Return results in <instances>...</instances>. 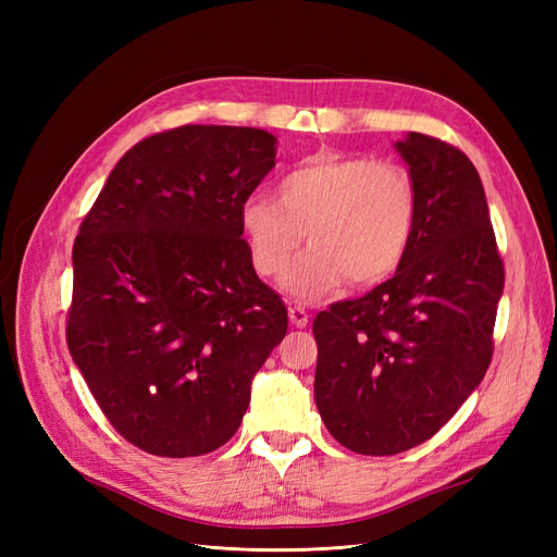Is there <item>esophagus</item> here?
Segmentation results:
<instances>
[{
  "label": "esophagus",
  "mask_w": 557,
  "mask_h": 557,
  "mask_svg": "<svg viewBox=\"0 0 557 557\" xmlns=\"http://www.w3.org/2000/svg\"><path fill=\"white\" fill-rule=\"evenodd\" d=\"M288 315H290V323H293L295 327H307V323H309V313H307V309H301V307H290V309H288Z\"/></svg>",
  "instance_id": "esophagus-1"
}]
</instances>
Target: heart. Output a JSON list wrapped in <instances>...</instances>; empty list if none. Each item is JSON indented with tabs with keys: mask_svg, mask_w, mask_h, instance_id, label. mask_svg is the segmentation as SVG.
<instances>
[{
	"mask_svg": "<svg viewBox=\"0 0 557 557\" xmlns=\"http://www.w3.org/2000/svg\"><path fill=\"white\" fill-rule=\"evenodd\" d=\"M276 193L278 199L250 195L242 227L262 276L283 274L307 232L311 246L283 278L295 299H323L346 278L374 285L407 258L418 223L407 166L320 150L283 174Z\"/></svg>",
	"mask_w": 557,
	"mask_h": 557,
	"instance_id": "heart-1",
	"label": "heart"
}]
</instances>
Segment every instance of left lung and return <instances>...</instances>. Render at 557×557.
I'll return each mask as SVG.
<instances>
[{
	"label": "left lung",
	"instance_id": "obj_1",
	"mask_svg": "<svg viewBox=\"0 0 557 557\" xmlns=\"http://www.w3.org/2000/svg\"><path fill=\"white\" fill-rule=\"evenodd\" d=\"M418 193V223L393 278L313 320V397L336 442L395 455L428 442L476 391L493 358L504 290L476 166L442 139L395 144Z\"/></svg>",
	"mask_w": 557,
	"mask_h": 557
}]
</instances>
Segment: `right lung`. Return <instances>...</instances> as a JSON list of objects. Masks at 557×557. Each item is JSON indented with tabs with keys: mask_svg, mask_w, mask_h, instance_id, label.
Instances as JSON below:
<instances>
[{
	"mask_svg": "<svg viewBox=\"0 0 557 557\" xmlns=\"http://www.w3.org/2000/svg\"><path fill=\"white\" fill-rule=\"evenodd\" d=\"M274 164L264 129L183 125L132 146L83 218L66 346L109 423L146 453L227 444L288 330L242 239L244 201Z\"/></svg>",
	"mask_w": 557,
	"mask_h": 557,
	"instance_id": "1",
	"label": "right lung"
}]
</instances>
